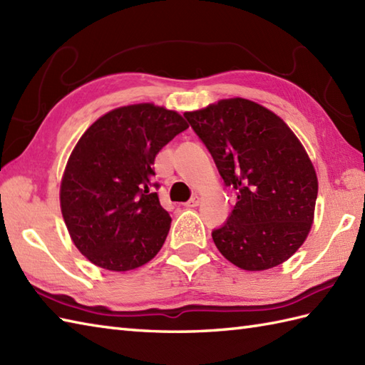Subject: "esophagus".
I'll list each match as a JSON object with an SVG mask.
<instances>
[{
    "instance_id": "1",
    "label": "esophagus",
    "mask_w": 365,
    "mask_h": 365,
    "mask_svg": "<svg viewBox=\"0 0 365 365\" xmlns=\"http://www.w3.org/2000/svg\"><path fill=\"white\" fill-rule=\"evenodd\" d=\"M199 202H200V199L197 197V196H195V197H191L188 202H185V207H188V208H195V207H197L199 205Z\"/></svg>"
}]
</instances>
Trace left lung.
I'll return each mask as SVG.
<instances>
[{
	"instance_id": "8db88e82",
	"label": "left lung",
	"mask_w": 365,
	"mask_h": 365,
	"mask_svg": "<svg viewBox=\"0 0 365 365\" xmlns=\"http://www.w3.org/2000/svg\"><path fill=\"white\" fill-rule=\"evenodd\" d=\"M185 118L237 191L227 222L212 234L218 251L246 271L289 260L311 232L319 195L315 168L297 135L268 108L242 97Z\"/></svg>"
}]
</instances>
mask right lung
<instances>
[{"label": "right lung", "instance_id": "add662e5", "mask_svg": "<svg viewBox=\"0 0 365 365\" xmlns=\"http://www.w3.org/2000/svg\"><path fill=\"white\" fill-rule=\"evenodd\" d=\"M190 125L153 103L98 118L73 147L61 180V212L73 245L94 265L130 271L161 250L170 216L152 192L153 161Z\"/></svg>", "mask_w": 365, "mask_h": 365}]
</instances>
